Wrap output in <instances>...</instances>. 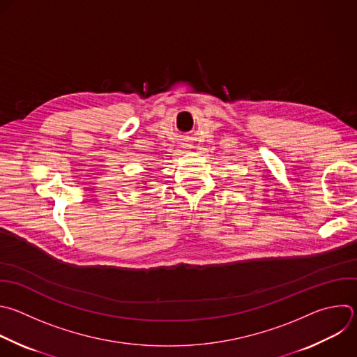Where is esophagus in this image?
<instances>
[{"mask_svg":"<svg viewBox=\"0 0 357 357\" xmlns=\"http://www.w3.org/2000/svg\"><path fill=\"white\" fill-rule=\"evenodd\" d=\"M185 147H188V146H185Z\"/></svg>","mask_w":357,"mask_h":357,"instance_id":"esophagus-1","label":"esophagus"}]
</instances>
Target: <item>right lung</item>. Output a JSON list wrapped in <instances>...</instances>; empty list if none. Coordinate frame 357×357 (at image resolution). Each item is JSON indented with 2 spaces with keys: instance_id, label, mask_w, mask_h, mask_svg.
Returning a JSON list of instances; mask_svg holds the SVG:
<instances>
[{
  "instance_id": "1",
  "label": "right lung",
  "mask_w": 357,
  "mask_h": 357,
  "mask_svg": "<svg viewBox=\"0 0 357 357\" xmlns=\"http://www.w3.org/2000/svg\"><path fill=\"white\" fill-rule=\"evenodd\" d=\"M143 182H146V183H147V181H143Z\"/></svg>"
}]
</instances>
